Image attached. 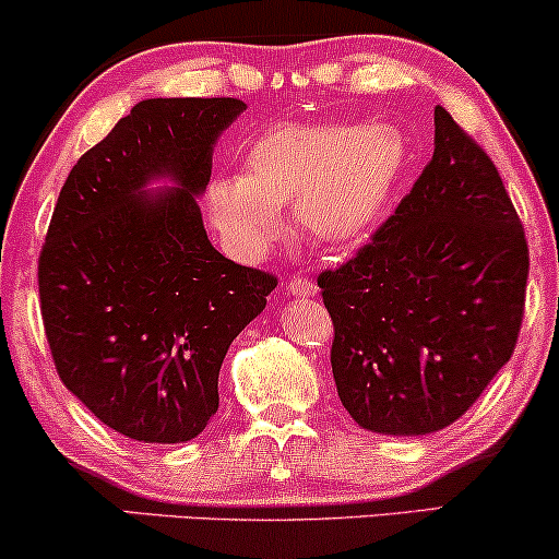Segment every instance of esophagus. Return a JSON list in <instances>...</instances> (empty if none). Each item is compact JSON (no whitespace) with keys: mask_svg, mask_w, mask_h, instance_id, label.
<instances>
[{"mask_svg":"<svg viewBox=\"0 0 559 559\" xmlns=\"http://www.w3.org/2000/svg\"><path fill=\"white\" fill-rule=\"evenodd\" d=\"M286 292L292 294V297H318L320 288L314 286L312 281H309V278H299V275H297V278L288 281V284H286Z\"/></svg>","mask_w":559,"mask_h":559,"instance_id":"obj_1","label":"esophagus"}]
</instances>
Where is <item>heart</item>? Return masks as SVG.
Listing matches in <instances>:
<instances>
[{
  "instance_id": "b5f03b06",
  "label": "heart",
  "mask_w": 559,
  "mask_h": 559,
  "mask_svg": "<svg viewBox=\"0 0 559 559\" xmlns=\"http://www.w3.org/2000/svg\"><path fill=\"white\" fill-rule=\"evenodd\" d=\"M406 164V140L385 122H294L260 134L245 174H215L207 218L239 258H260L281 237V207L294 205L312 239L346 245L378 221Z\"/></svg>"
}]
</instances>
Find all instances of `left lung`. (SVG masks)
<instances>
[{
  "instance_id": "left-lung-1",
  "label": "left lung",
  "mask_w": 559,
  "mask_h": 559,
  "mask_svg": "<svg viewBox=\"0 0 559 559\" xmlns=\"http://www.w3.org/2000/svg\"><path fill=\"white\" fill-rule=\"evenodd\" d=\"M528 245L492 158L435 109V153L352 260L318 275L352 419L429 435L461 419L513 356Z\"/></svg>"
}]
</instances>
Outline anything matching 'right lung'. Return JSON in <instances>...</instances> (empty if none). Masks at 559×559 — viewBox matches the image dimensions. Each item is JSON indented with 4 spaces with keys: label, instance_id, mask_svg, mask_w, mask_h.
I'll list each match as a JSON object with an SVG mask.
<instances>
[{
    "label": "right lung",
    "instance_id": "1",
    "mask_svg": "<svg viewBox=\"0 0 559 559\" xmlns=\"http://www.w3.org/2000/svg\"><path fill=\"white\" fill-rule=\"evenodd\" d=\"M239 98H147L83 153L53 207L38 297L59 378L106 427L187 442L218 412L231 341L265 309L273 273L207 239L198 194ZM169 176L171 191L145 193Z\"/></svg>",
    "mask_w": 559,
    "mask_h": 559
}]
</instances>
